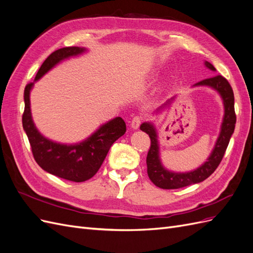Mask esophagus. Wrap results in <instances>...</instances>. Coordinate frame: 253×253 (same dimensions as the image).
<instances>
[{
	"mask_svg": "<svg viewBox=\"0 0 253 253\" xmlns=\"http://www.w3.org/2000/svg\"><path fill=\"white\" fill-rule=\"evenodd\" d=\"M141 121H142V117H140V116H135V117L132 119V121H131V126H132V128H134V129L138 128L139 126H140V124H141Z\"/></svg>",
	"mask_w": 253,
	"mask_h": 253,
	"instance_id": "34e87169",
	"label": "esophagus"
}]
</instances>
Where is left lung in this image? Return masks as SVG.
<instances>
[{"label":"left lung","mask_w":253,"mask_h":253,"mask_svg":"<svg viewBox=\"0 0 253 253\" xmlns=\"http://www.w3.org/2000/svg\"><path fill=\"white\" fill-rule=\"evenodd\" d=\"M205 65L211 71H215L210 62L206 61ZM194 86H210L215 89L223 99L225 114L223 124H221L220 133L216 140L215 147H214L211 155L207 159V162L202 165L196 170L186 172V173H175L168 171L165 169L160 162L159 157V144L157 140L156 129L152 124L144 122L140 126V129L147 133L151 139V147L147 156V166H148V175L152 182L155 186L162 189H179L182 187H187L193 183L201 182L208 178L209 176L216 170V168L220 164L221 159L224 157L227 147L230 141L231 135L234 132L236 116L234 111V95L230 84L226 78L220 75H215L213 77L204 79L194 84ZM174 98L168 100L163 106H160L158 111L163 110L165 106H168Z\"/></svg>","instance_id":"1"}]
</instances>
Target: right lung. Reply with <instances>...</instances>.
<instances>
[{"label": "right lung", "mask_w": 253, "mask_h": 253, "mask_svg": "<svg viewBox=\"0 0 253 253\" xmlns=\"http://www.w3.org/2000/svg\"><path fill=\"white\" fill-rule=\"evenodd\" d=\"M85 50V48L72 46L51 52L39 68L35 80H39L62 60L81 55ZM33 86L34 82L28 83L25 86V108L22 116V124L37 164L44 171L66 180L81 182L91 178L100 169L111 145L126 133V126L125 120L121 117L110 120L99 127L86 140L80 143L67 145L53 142L42 136L34 125L29 100L30 89Z\"/></svg>", "instance_id": "add662e5"}]
</instances>
